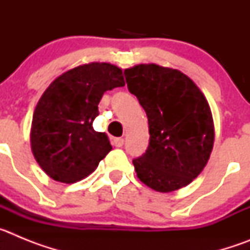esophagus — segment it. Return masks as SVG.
Returning a JSON list of instances; mask_svg holds the SVG:
<instances>
[{"label": "esophagus", "mask_w": 250, "mask_h": 250, "mask_svg": "<svg viewBox=\"0 0 250 250\" xmlns=\"http://www.w3.org/2000/svg\"><path fill=\"white\" fill-rule=\"evenodd\" d=\"M114 145L116 147H121L124 145V139L123 138H115L114 139Z\"/></svg>", "instance_id": "34e87169"}]
</instances>
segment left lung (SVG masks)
Masks as SVG:
<instances>
[{"label":"left lung","mask_w":250,"mask_h":250,"mask_svg":"<svg viewBox=\"0 0 250 250\" xmlns=\"http://www.w3.org/2000/svg\"><path fill=\"white\" fill-rule=\"evenodd\" d=\"M124 72L149 123V146L132 160L138 178L156 191L178 190L202 173L213 150L209 104L179 70L149 63Z\"/></svg>","instance_id":"obj_1"}]
</instances>
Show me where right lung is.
Listing matches in <instances>:
<instances>
[{"label": "right lung", "mask_w": 250, "mask_h": 250, "mask_svg": "<svg viewBox=\"0 0 250 250\" xmlns=\"http://www.w3.org/2000/svg\"><path fill=\"white\" fill-rule=\"evenodd\" d=\"M125 85L123 71L106 62L77 66L51 83L32 118L31 149L41 169L56 182L89 176L112 146L92 127L104 92Z\"/></svg>", "instance_id": "obj_1"}]
</instances>
